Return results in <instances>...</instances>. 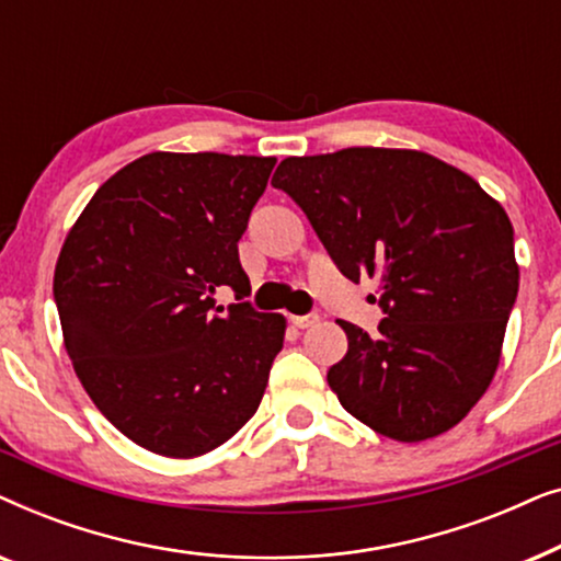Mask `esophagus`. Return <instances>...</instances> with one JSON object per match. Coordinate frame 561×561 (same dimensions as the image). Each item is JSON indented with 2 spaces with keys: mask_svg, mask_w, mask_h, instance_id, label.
<instances>
[{
  "mask_svg": "<svg viewBox=\"0 0 561 561\" xmlns=\"http://www.w3.org/2000/svg\"><path fill=\"white\" fill-rule=\"evenodd\" d=\"M319 321L317 313H309V317H290V324L298 327V329H309Z\"/></svg>",
  "mask_w": 561,
  "mask_h": 561,
  "instance_id": "1",
  "label": "esophagus"
}]
</instances>
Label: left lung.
Returning <instances> with one entry per match:
<instances>
[{
    "instance_id": "1",
    "label": "left lung",
    "mask_w": 561,
    "mask_h": 561,
    "mask_svg": "<svg viewBox=\"0 0 561 561\" xmlns=\"http://www.w3.org/2000/svg\"><path fill=\"white\" fill-rule=\"evenodd\" d=\"M273 186L342 275L380 280L378 334L340 321L347 355L327 380L344 411L396 442L457 426L493 382L518 296L503 206L472 175L405 148L286 158Z\"/></svg>"
}]
</instances>
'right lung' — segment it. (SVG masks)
Here are the masks:
<instances>
[{
    "label": "right lung",
    "instance_id": "1",
    "mask_svg": "<svg viewBox=\"0 0 561 561\" xmlns=\"http://www.w3.org/2000/svg\"><path fill=\"white\" fill-rule=\"evenodd\" d=\"M273 165L148 152L104 181L68 229L53 275L66 352L106 421L152 455L202 457L263 401L286 317L211 309L221 286L248 296L237 242Z\"/></svg>",
    "mask_w": 561,
    "mask_h": 561
}]
</instances>
